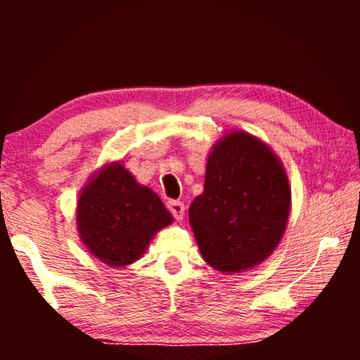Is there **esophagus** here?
<instances>
[{
    "instance_id": "1",
    "label": "esophagus",
    "mask_w": 360,
    "mask_h": 360,
    "mask_svg": "<svg viewBox=\"0 0 360 360\" xmlns=\"http://www.w3.org/2000/svg\"><path fill=\"white\" fill-rule=\"evenodd\" d=\"M167 208L170 210V213L174 214L175 219H181L185 214V205L181 203L179 200H169V203H167Z\"/></svg>"
}]
</instances>
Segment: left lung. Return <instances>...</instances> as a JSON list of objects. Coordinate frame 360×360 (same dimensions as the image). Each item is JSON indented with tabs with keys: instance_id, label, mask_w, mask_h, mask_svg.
Returning a JSON list of instances; mask_svg holds the SVG:
<instances>
[{
	"instance_id": "left-lung-1",
	"label": "left lung",
	"mask_w": 360,
	"mask_h": 360,
	"mask_svg": "<svg viewBox=\"0 0 360 360\" xmlns=\"http://www.w3.org/2000/svg\"><path fill=\"white\" fill-rule=\"evenodd\" d=\"M200 252L221 272H240L277 248L290 213L285 170L259 139L234 132L211 152L205 190L190 206Z\"/></svg>"
}]
</instances>
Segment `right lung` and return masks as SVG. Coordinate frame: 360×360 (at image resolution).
<instances>
[{
	"label": "right lung",
	"mask_w": 360,
	"mask_h": 360,
	"mask_svg": "<svg viewBox=\"0 0 360 360\" xmlns=\"http://www.w3.org/2000/svg\"><path fill=\"white\" fill-rule=\"evenodd\" d=\"M172 219L159 196L137 185L120 164L108 165L83 190L77 206L83 243L110 265H127L139 259L157 231Z\"/></svg>",
	"instance_id": "right-lung-1"
}]
</instances>
